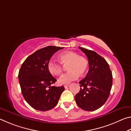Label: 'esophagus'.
Here are the masks:
<instances>
[{"label": "esophagus", "mask_w": 131, "mask_h": 131, "mask_svg": "<svg viewBox=\"0 0 131 131\" xmlns=\"http://www.w3.org/2000/svg\"><path fill=\"white\" fill-rule=\"evenodd\" d=\"M69 84H67V85H64V87H65V88H68V87H69Z\"/></svg>", "instance_id": "esophagus-1"}]
</instances>
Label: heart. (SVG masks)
Instances as JSON below:
<instances>
[{"label": "heart", "mask_w": 131, "mask_h": 131, "mask_svg": "<svg viewBox=\"0 0 131 131\" xmlns=\"http://www.w3.org/2000/svg\"><path fill=\"white\" fill-rule=\"evenodd\" d=\"M60 61L63 66H67L69 72L59 77L58 83L60 84H68L76 80L80 74L83 76L87 72L88 62L83 57H80L73 52H65L59 56ZM60 63L51 60L47 63V69L51 74L58 76L62 73L63 66Z\"/></svg>", "instance_id": "heart-1"}]
</instances>
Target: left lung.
Listing matches in <instances>:
<instances>
[{
  "label": "left lung",
  "instance_id": "8db88e82",
  "mask_svg": "<svg viewBox=\"0 0 131 131\" xmlns=\"http://www.w3.org/2000/svg\"><path fill=\"white\" fill-rule=\"evenodd\" d=\"M88 59L89 70L79 82L80 90L74 96L77 105L83 110L94 111L105 103L109 96L113 76L109 65L96 52L79 47Z\"/></svg>",
  "mask_w": 131,
  "mask_h": 131
}]
</instances>
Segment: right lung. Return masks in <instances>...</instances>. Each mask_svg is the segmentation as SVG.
Returning a JSON list of instances; mask_svg holds the SVG:
<instances>
[{
	"instance_id": "obj_1",
	"label": "right lung",
	"mask_w": 131,
	"mask_h": 131,
	"mask_svg": "<svg viewBox=\"0 0 131 131\" xmlns=\"http://www.w3.org/2000/svg\"><path fill=\"white\" fill-rule=\"evenodd\" d=\"M63 47L47 46L29 56L22 64L19 83L24 99L39 111L52 109L58 102L65 90L63 86H51L57 81L47 69V63L55 52Z\"/></svg>"
}]
</instances>
